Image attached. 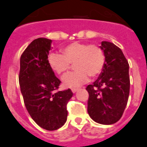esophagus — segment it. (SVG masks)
<instances>
[{
    "instance_id": "obj_1",
    "label": "esophagus",
    "mask_w": 147,
    "mask_h": 147,
    "mask_svg": "<svg viewBox=\"0 0 147 147\" xmlns=\"http://www.w3.org/2000/svg\"><path fill=\"white\" fill-rule=\"evenodd\" d=\"M78 88H72V89H71L72 93H76V91H78Z\"/></svg>"
}]
</instances>
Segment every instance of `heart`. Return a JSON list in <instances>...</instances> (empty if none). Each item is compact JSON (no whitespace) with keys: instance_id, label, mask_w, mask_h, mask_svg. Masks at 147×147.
Returning a JSON list of instances; mask_svg holds the SVG:
<instances>
[{"instance_id":"obj_1","label":"heart","mask_w":147,"mask_h":147,"mask_svg":"<svg viewBox=\"0 0 147 147\" xmlns=\"http://www.w3.org/2000/svg\"><path fill=\"white\" fill-rule=\"evenodd\" d=\"M61 54L52 53L47 59L50 67L57 75H64L73 64L76 71L63 78L65 88H75L85 83L88 77L99 76L104 69L106 57L100 47L86 43L73 42L63 47Z\"/></svg>"}]
</instances>
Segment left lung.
Returning <instances> with one entry per match:
<instances>
[{
	"label": "left lung",
	"instance_id": "left-lung-1",
	"mask_svg": "<svg viewBox=\"0 0 147 147\" xmlns=\"http://www.w3.org/2000/svg\"><path fill=\"white\" fill-rule=\"evenodd\" d=\"M106 63L98 78L86 88L88 113L99 124L112 125L122 116L130 91L129 64L119 47L102 41Z\"/></svg>",
	"mask_w": 147,
	"mask_h": 147
}]
</instances>
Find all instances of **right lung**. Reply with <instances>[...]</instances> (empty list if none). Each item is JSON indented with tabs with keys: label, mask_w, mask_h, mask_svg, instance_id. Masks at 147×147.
<instances>
[{
	"label": "right lung",
	"mask_w": 147,
	"mask_h": 147,
	"mask_svg": "<svg viewBox=\"0 0 147 147\" xmlns=\"http://www.w3.org/2000/svg\"><path fill=\"white\" fill-rule=\"evenodd\" d=\"M52 40H34L20 57L19 76L24 103L32 119L40 127L54 131L67 120L66 105L73 93L70 89L57 91L61 83L48 64Z\"/></svg>",
	"instance_id": "right-lung-1"
}]
</instances>
